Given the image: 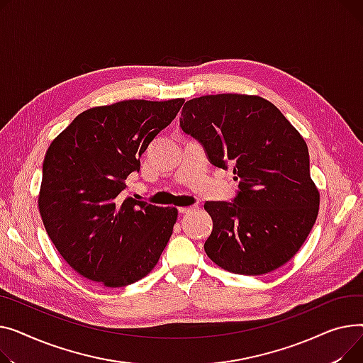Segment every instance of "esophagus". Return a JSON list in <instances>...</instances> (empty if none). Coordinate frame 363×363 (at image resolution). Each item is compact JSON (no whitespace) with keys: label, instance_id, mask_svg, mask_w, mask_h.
Wrapping results in <instances>:
<instances>
[{"label":"esophagus","instance_id":"esophagus-1","mask_svg":"<svg viewBox=\"0 0 363 363\" xmlns=\"http://www.w3.org/2000/svg\"><path fill=\"white\" fill-rule=\"evenodd\" d=\"M196 206H180L179 208V212L180 214H187V212H190V211H194Z\"/></svg>","mask_w":363,"mask_h":363}]
</instances>
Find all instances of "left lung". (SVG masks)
<instances>
[{"label":"left lung","instance_id":"1","mask_svg":"<svg viewBox=\"0 0 363 363\" xmlns=\"http://www.w3.org/2000/svg\"><path fill=\"white\" fill-rule=\"evenodd\" d=\"M180 127L205 146L212 164H233L239 180L233 203L203 205L214 223L203 246L211 261L243 275H262L289 262L319 211L302 135L274 104L245 94L187 101Z\"/></svg>","mask_w":363,"mask_h":363}]
</instances>
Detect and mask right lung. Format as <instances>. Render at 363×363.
<instances>
[{
	"instance_id": "right-lung-1",
	"label": "right lung",
	"mask_w": 363,
	"mask_h": 363,
	"mask_svg": "<svg viewBox=\"0 0 363 363\" xmlns=\"http://www.w3.org/2000/svg\"><path fill=\"white\" fill-rule=\"evenodd\" d=\"M184 99H125L80 113L50 145L38 206L55 249L76 272L124 287L154 269L179 211L125 198L151 140Z\"/></svg>"
}]
</instances>
